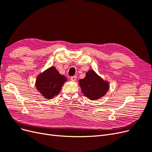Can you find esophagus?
I'll use <instances>...</instances> for the list:
<instances>
[{"label":"esophagus","instance_id":"esophagus-1","mask_svg":"<svg viewBox=\"0 0 152 152\" xmlns=\"http://www.w3.org/2000/svg\"><path fill=\"white\" fill-rule=\"evenodd\" d=\"M70 79L72 81H75L77 79V77L76 76H73L70 77Z\"/></svg>","mask_w":152,"mask_h":152}]
</instances>
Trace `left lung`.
<instances>
[{
	"mask_svg": "<svg viewBox=\"0 0 152 152\" xmlns=\"http://www.w3.org/2000/svg\"><path fill=\"white\" fill-rule=\"evenodd\" d=\"M82 93L91 100H96L107 93L110 84L107 80L98 75L93 70H89L86 73L84 79L79 80Z\"/></svg>",
	"mask_w": 152,
	"mask_h": 152,
	"instance_id": "1",
	"label": "left lung"
}]
</instances>
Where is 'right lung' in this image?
Masks as SVG:
<instances>
[{
	"label": "right lung",
	"mask_w": 152,
	"mask_h": 152,
	"mask_svg": "<svg viewBox=\"0 0 152 152\" xmlns=\"http://www.w3.org/2000/svg\"><path fill=\"white\" fill-rule=\"evenodd\" d=\"M66 77L61 75L56 68L52 66L37 77L36 88L45 99H53L60 92Z\"/></svg>",
	"instance_id": "add662e5"
}]
</instances>
